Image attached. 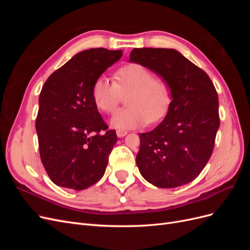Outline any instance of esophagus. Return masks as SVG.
Instances as JSON below:
<instances>
[{
	"label": "esophagus",
	"instance_id": "esophagus-1",
	"mask_svg": "<svg viewBox=\"0 0 250 250\" xmlns=\"http://www.w3.org/2000/svg\"><path fill=\"white\" fill-rule=\"evenodd\" d=\"M126 134H127V131H126V130H117L118 138H123V137H125Z\"/></svg>",
	"mask_w": 250,
	"mask_h": 250
}]
</instances>
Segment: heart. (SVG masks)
I'll return each instance as SVG.
<instances>
[{
  "label": "heart",
  "instance_id": "b5f03b06",
  "mask_svg": "<svg viewBox=\"0 0 250 250\" xmlns=\"http://www.w3.org/2000/svg\"><path fill=\"white\" fill-rule=\"evenodd\" d=\"M116 82L106 76L98 77L92 87L96 106L104 112L116 110L122 95H127V108L117 111L110 120L120 130L134 129L163 119L172 102L169 82L139 63L126 64L116 72Z\"/></svg>",
  "mask_w": 250,
  "mask_h": 250
}]
</instances>
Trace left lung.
Masks as SVG:
<instances>
[{"mask_svg":"<svg viewBox=\"0 0 250 250\" xmlns=\"http://www.w3.org/2000/svg\"><path fill=\"white\" fill-rule=\"evenodd\" d=\"M129 58L167 80L172 95L163 122L152 131L140 133L137 165L142 176L157 188L191 183L213 153L220 125L213 82L176 50L133 49Z\"/></svg>","mask_w":250,"mask_h":250,"instance_id":"left-lung-1","label":"left lung"}]
</instances>
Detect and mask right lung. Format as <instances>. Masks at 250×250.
Here are the masks:
<instances>
[{
  "label": "right lung",
  "instance_id": "add662e5",
  "mask_svg": "<svg viewBox=\"0 0 250 250\" xmlns=\"http://www.w3.org/2000/svg\"><path fill=\"white\" fill-rule=\"evenodd\" d=\"M122 55L104 48L79 52L44 82L35 127L42 163L56 186L81 191L104 175L118 138L98 111L92 87Z\"/></svg>",
  "mask_w": 250,
  "mask_h": 250
}]
</instances>
